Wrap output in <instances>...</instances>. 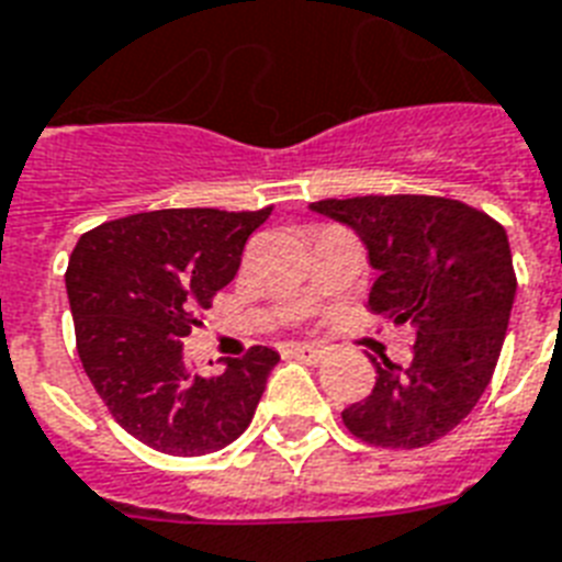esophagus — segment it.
<instances>
[{
  "label": "esophagus",
  "instance_id": "1",
  "mask_svg": "<svg viewBox=\"0 0 562 562\" xmlns=\"http://www.w3.org/2000/svg\"><path fill=\"white\" fill-rule=\"evenodd\" d=\"M291 359L306 361V364H321L326 356V347H317V344H289Z\"/></svg>",
  "mask_w": 562,
  "mask_h": 562
}]
</instances>
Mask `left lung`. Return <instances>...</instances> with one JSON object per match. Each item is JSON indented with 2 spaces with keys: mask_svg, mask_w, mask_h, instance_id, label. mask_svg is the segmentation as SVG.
Segmentation results:
<instances>
[{
  "mask_svg": "<svg viewBox=\"0 0 562 562\" xmlns=\"http://www.w3.org/2000/svg\"><path fill=\"white\" fill-rule=\"evenodd\" d=\"M364 241L379 277L370 308L411 324L414 359L375 361L368 400L341 411L370 446L419 449L449 435L493 379L516 297L505 227L435 194H364L308 203Z\"/></svg>",
  "mask_w": 562,
  "mask_h": 562,
  "instance_id": "8db88e82",
  "label": "left lung"
}]
</instances>
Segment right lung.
Instances as JSON below:
<instances>
[{"label":"right lung","instance_id":"add662e5","mask_svg":"<svg viewBox=\"0 0 562 562\" xmlns=\"http://www.w3.org/2000/svg\"><path fill=\"white\" fill-rule=\"evenodd\" d=\"M268 215L271 206L139 212L83 233L69 256L83 373L119 426L157 452H218L254 419L280 356L250 347L224 359V373L201 375L183 361V338L236 277L247 236Z\"/></svg>","mask_w":562,"mask_h":562}]
</instances>
